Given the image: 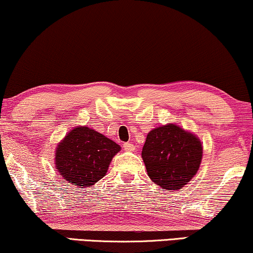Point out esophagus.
<instances>
[{
  "label": "esophagus",
  "instance_id": "34e87169",
  "mask_svg": "<svg viewBox=\"0 0 253 253\" xmlns=\"http://www.w3.org/2000/svg\"><path fill=\"white\" fill-rule=\"evenodd\" d=\"M123 148L127 152H132V151H134V148H136V147H134V145L131 144V143H124Z\"/></svg>",
  "mask_w": 253,
  "mask_h": 253
}]
</instances>
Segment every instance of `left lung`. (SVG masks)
<instances>
[{"mask_svg":"<svg viewBox=\"0 0 253 253\" xmlns=\"http://www.w3.org/2000/svg\"><path fill=\"white\" fill-rule=\"evenodd\" d=\"M141 158L148 177L165 190L182 189L198 171L203 144L195 133L168 123L147 133Z\"/></svg>","mask_w":253,"mask_h":253,"instance_id":"8db88e82","label":"left lung"}]
</instances>
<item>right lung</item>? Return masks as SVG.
I'll return each instance as SVG.
<instances>
[{
  "mask_svg": "<svg viewBox=\"0 0 253 253\" xmlns=\"http://www.w3.org/2000/svg\"><path fill=\"white\" fill-rule=\"evenodd\" d=\"M120 151V145L102 133L87 126H78L57 144L55 168L63 181L78 188H88L107 174Z\"/></svg>",
  "mask_w": 253,
  "mask_h": 253,
  "instance_id": "1",
  "label": "right lung"
}]
</instances>
